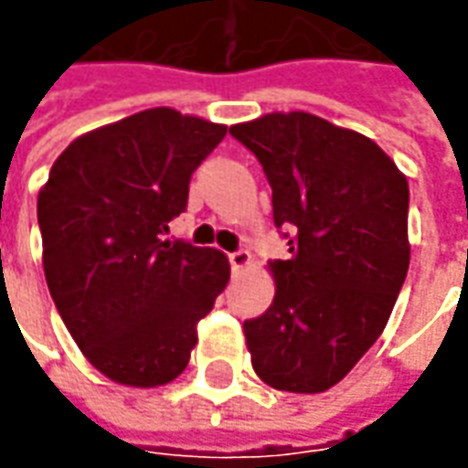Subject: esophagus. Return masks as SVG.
I'll use <instances>...</instances> for the list:
<instances>
[{
  "instance_id": "obj_1",
  "label": "esophagus",
  "mask_w": 468,
  "mask_h": 468,
  "mask_svg": "<svg viewBox=\"0 0 468 468\" xmlns=\"http://www.w3.org/2000/svg\"><path fill=\"white\" fill-rule=\"evenodd\" d=\"M229 262H231V271H234V273H242L244 268L250 265V252H247V250L229 252Z\"/></svg>"
}]
</instances>
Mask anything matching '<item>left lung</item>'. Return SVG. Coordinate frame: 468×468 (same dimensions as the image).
Wrapping results in <instances>:
<instances>
[{
  "instance_id": "obj_1",
  "label": "left lung",
  "mask_w": 468,
  "mask_h": 468,
  "mask_svg": "<svg viewBox=\"0 0 468 468\" xmlns=\"http://www.w3.org/2000/svg\"><path fill=\"white\" fill-rule=\"evenodd\" d=\"M261 161L289 261L273 304L244 320L252 367L289 393H323L380 338L409 271V185L369 137L307 112L229 127Z\"/></svg>"
}]
</instances>
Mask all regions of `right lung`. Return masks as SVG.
Returning <instances> with one entry per match:
<instances>
[{"label":"right lung","mask_w":468,"mask_h":468,"mask_svg":"<svg viewBox=\"0 0 468 468\" xmlns=\"http://www.w3.org/2000/svg\"><path fill=\"white\" fill-rule=\"evenodd\" d=\"M224 135V124L148 109L72 140L38 192L51 299L114 383L174 380L224 292V252L164 239L187 207L192 171Z\"/></svg>","instance_id":"obj_1"}]
</instances>
